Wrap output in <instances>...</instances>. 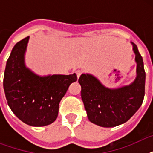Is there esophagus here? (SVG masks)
I'll return each instance as SVG.
<instances>
[{
	"mask_svg": "<svg viewBox=\"0 0 153 153\" xmlns=\"http://www.w3.org/2000/svg\"><path fill=\"white\" fill-rule=\"evenodd\" d=\"M75 73H76L77 77H78V79H79V77H80V75L82 74V71L81 70H77L76 71H75Z\"/></svg>",
	"mask_w": 153,
	"mask_h": 153,
	"instance_id": "obj_1",
	"label": "esophagus"
}]
</instances>
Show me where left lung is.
<instances>
[{"label":"left lung","instance_id":"8db88e82","mask_svg":"<svg viewBox=\"0 0 153 153\" xmlns=\"http://www.w3.org/2000/svg\"><path fill=\"white\" fill-rule=\"evenodd\" d=\"M133 45L137 63V75L129 86L111 90L102 86L91 74H82L79 79L82 100L92 123L106 128L119 126L129 120L142 105L145 71L142 56L137 47L134 44Z\"/></svg>","mask_w":153,"mask_h":153}]
</instances>
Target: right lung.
I'll return each instance as SVG.
<instances>
[{
	"mask_svg": "<svg viewBox=\"0 0 153 153\" xmlns=\"http://www.w3.org/2000/svg\"><path fill=\"white\" fill-rule=\"evenodd\" d=\"M29 36L13 47L6 63L3 86L8 106L13 114L28 126L50 125L57 118L59 105L72 82L74 73L40 77L25 65V53Z\"/></svg>",
	"mask_w": 153,
	"mask_h": 153,
	"instance_id": "add662e5",
	"label": "right lung"
}]
</instances>
